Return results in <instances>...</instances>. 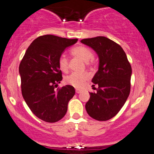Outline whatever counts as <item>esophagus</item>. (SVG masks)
<instances>
[{"instance_id": "34e87169", "label": "esophagus", "mask_w": 154, "mask_h": 154, "mask_svg": "<svg viewBox=\"0 0 154 154\" xmlns=\"http://www.w3.org/2000/svg\"><path fill=\"white\" fill-rule=\"evenodd\" d=\"M75 91H76V93H81V90H79V89H76Z\"/></svg>"}]
</instances>
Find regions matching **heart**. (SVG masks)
Returning <instances> with one entry per match:
<instances>
[{
  "instance_id": "b5f03b06",
  "label": "heart",
  "mask_w": 154,
  "mask_h": 154,
  "mask_svg": "<svg viewBox=\"0 0 154 154\" xmlns=\"http://www.w3.org/2000/svg\"><path fill=\"white\" fill-rule=\"evenodd\" d=\"M73 56L80 59L84 62L87 63L93 58V54L92 51L85 46L76 47L72 51ZM59 69L63 72L68 71L69 64L68 59L64 55H61L59 59ZM89 75L87 73H72L71 75L66 76L65 77V82L67 85L73 86L77 88H81L85 85L86 82L89 79Z\"/></svg>"
}]
</instances>
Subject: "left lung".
Returning <instances> with one entry per match:
<instances>
[{
  "instance_id": "obj_1",
  "label": "left lung",
  "mask_w": 154,
  "mask_h": 154,
  "mask_svg": "<svg viewBox=\"0 0 154 154\" xmlns=\"http://www.w3.org/2000/svg\"><path fill=\"white\" fill-rule=\"evenodd\" d=\"M81 43L92 48L99 59L98 72L92 82L98 86L85 104L90 116L106 121L118 114L130 92L131 65L119 44L103 36L86 38Z\"/></svg>"
}]
</instances>
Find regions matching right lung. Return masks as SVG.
Masks as SVG:
<instances>
[{"label":"right lung","mask_w":154,"mask_h":154,"mask_svg":"<svg viewBox=\"0 0 154 154\" xmlns=\"http://www.w3.org/2000/svg\"><path fill=\"white\" fill-rule=\"evenodd\" d=\"M78 39L52 35L38 37L30 44L19 65L22 96L32 112L46 122H56L66 114L75 94L73 86L58 85L62 80L59 59Z\"/></svg>","instance_id":"right-lung-1"}]
</instances>
